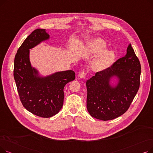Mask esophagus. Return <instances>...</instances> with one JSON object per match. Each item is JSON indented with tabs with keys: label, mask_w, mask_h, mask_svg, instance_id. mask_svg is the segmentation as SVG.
<instances>
[{
	"label": "esophagus",
	"mask_w": 153,
	"mask_h": 153,
	"mask_svg": "<svg viewBox=\"0 0 153 153\" xmlns=\"http://www.w3.org/2000/svg\"><path fill=\"white\" fill-rule=\"evenodd\" d=\"M86 72L85 71H81L79 72V77H81V78H85L86 76Z\"/></svg>",
	"instance_id": "esophagus-1"
}]
</instances>
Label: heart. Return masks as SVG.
I'll return each mask as SVG.
<instances>
[{"label":"heart","instance_id":"1","mask_svg":"<svg viewBox=\"0 0 153 153\" xmlns=\"http://www.w3.org/2000/svg\"><path fill=\"white\" fill-rule=\"evenodd\" d=\"M106 48V43L101 39H93L87 44L86 53L95 55L92 66L96 71H102L109 68L115 60L114 52L105 50Z\"/></svg>","mask_w":153,"mask_h":153}]
</instances>
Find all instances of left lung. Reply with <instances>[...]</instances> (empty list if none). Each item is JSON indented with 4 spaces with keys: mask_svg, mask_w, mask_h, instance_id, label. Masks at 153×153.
<instances>
[{
    "mask_svg": "<svg viewBox=\"0 0 153 153\" xmlns=\"http://www.w3.org/2000/svg\"><path fill=\"white\" fill-rule=\"evenodd\" d=\"M126 52L111 66L87 81V108L92 117L107 121L122 115L129 108L140 87L141 64L131 44ZM114 76L119 77V82L111 88L109 80Z\"/></svg>",
    "mask_w": 153,
    "mask_h": 153,
    "instance_id": "left-lung-1",
    "label": "left lung"
}]
</instances>
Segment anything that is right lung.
<instances>
[{"instance_id":"1","label":"right lung","mask_w":153,"mask_h":153,"mask_svg":"<svg viewBox=\"0 0 153 153\" xmlns=\"http://www.w3.org/2000/svg\"><path fill=\"white\" fill-rule=\"evenodd\" d=\"M50 38L45 29H36L19 48L14 59L13 76L23 106L36 116L49 118L57 114L63 105L64 87L75 79L69 70L46 77L37 76L29 59L30 49Z\"/></svg>"}]
</instances>
